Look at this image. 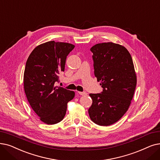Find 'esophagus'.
Masks as SVG:
<instances>
[{
    "label": "esophagus",
    "instance_id": "obj_1",
    "mask_svg": "<svg viewBox=\"0 0 160 160\" xmlns=\"http://www.w3.org/2000/svg\"><path fill=\"white\" fill-rule=\"evenodd\" d=\"M78 93L80 95H82V96H84V95H87V93H86V92H78Z\"/></svg>",
    "mask_w": 160,
    "mask_h": 160
}]
</instances>
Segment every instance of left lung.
I'll return each mask as SVG.
<instances>
[{"label":"left lung","instance_id":"obj_1","mask_svg":"<svg viewBox=\"0 0 160 160\" xmlns=\"http://www.w3.org/2000/svg\"><path fill=\"white\" fill-rule=\"evenodd\" d=\"M93 53L94 74L103 88L101 93H90V118L101 126H110L126 113L133 97L137 75L131 54L124 46L113 42L97 44Z\"/></svg>","mask_w":160,"mask_h":160}]
</instances>
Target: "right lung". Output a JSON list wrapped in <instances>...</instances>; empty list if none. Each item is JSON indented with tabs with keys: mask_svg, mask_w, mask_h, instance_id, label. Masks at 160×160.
Returning a JSON list of instances; mask_svg holds the SVG:
<instances>
[{
	"mask_svg": "<svg viewBox=\"0 0 160 160\" xmlns=\"http://www.w3.org/2000/svg\"><path fill=\"white\" fill-rule=\"evenodd\" d=\"M74 45L49 41L37 46L27 60L23 75L25 93L40 120L48 125L60 122L66 114L73 91L55 86L59 74L65 71L68 54Z\"/></svg>",
	"mask_w": 160,
	"mask_h": 160,
	"instance_id": "1",
	"label": "right lung"
}]
</instances>
